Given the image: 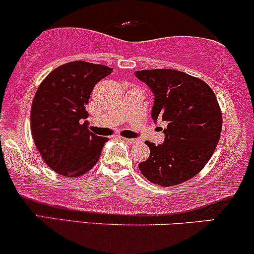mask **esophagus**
<instances>
[{
	"mask_svg": "<svg viewBox=\"0 0 254 254\" xmlns=\"http://www.w3.org/2000/svg\"><path fill=\"white\" fill-rule=\"evenodd\" d=\"M124 140L127 141L128 143H136V142H137L136 138H124Z\"/></svg>",
	"mask_w": 254,
	"mask_h": 254,
	"instance_id": "esophagus-1",
	"label": "esophagus"
}]
</instances>
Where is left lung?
Masks as SVG:
<instances>
[{
	"label": "left lung",
	"instance_id": "left-lung-1",
	"mask_svg": "<svg viewBox=\"0 0 254 254\" xmlns=\"http://www.w3.org/2000/svg\"><path fill=\"white\" fill-rule=\"evenodd\" d=\"M135 75L155 95L152 119L168 124L162 144L145 141L150 155L138 169L149 182L163 187L193 178L220 140L223 120L214 91L202 79L175 69H145Z\"/></svg>",
	"mask_w": 254,
	"mask_h": 254
}]
</instances>
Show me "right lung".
Returning a JSON list of instances; mask_svg holds the SVG:
<instances>
[{"label":"right lung","instance_id":"obj_1","mask_svg":"<svg viewBox=\"0 0 254 254\" xmlns=\"http://www.w3.org/2000/svg\"><path fill=\"white\" fill-rule=\"evenodd\" d=\"M113 69L85 61L55 68L41 82L31 107V133L44 162L75 178L91 170L109 140L88 129L85 105L100 79Z\"/></svg>","mask_w":254,"mask_h":254}]
</instances>
